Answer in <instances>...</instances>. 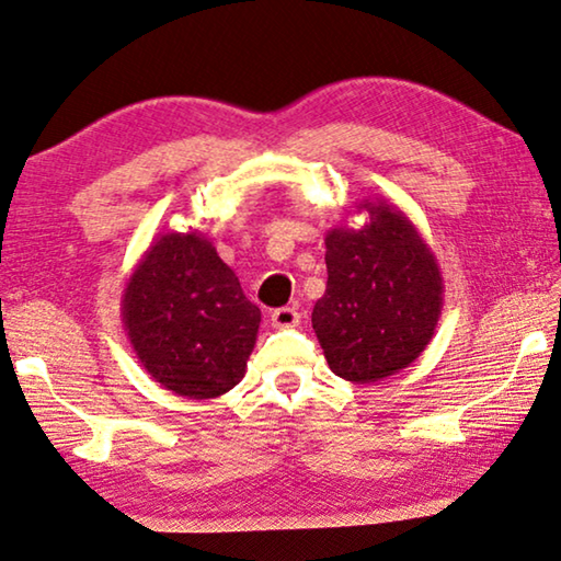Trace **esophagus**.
Here are the masks:
<instances>
[{
    "label": "esophagus",
    "instance_id": "esophagus-1",
    "mask_svg": "<svg viewBox=\"0 0 561 561\" xmlns=\"http://www.w3.org/2000/svg\"><path fill=\"white\" fill-rule=\"evenodd\" d=\"M271 323L275 329H296L300 323V313L296 308H278L271 313Z\"/></svg>",
    "mask_w": 561,
    "mask_h": 561
}]
</instances>
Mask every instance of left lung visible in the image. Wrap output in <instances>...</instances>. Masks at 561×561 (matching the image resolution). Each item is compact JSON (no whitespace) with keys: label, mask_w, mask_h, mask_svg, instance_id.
Here are the masks:
<instances>
[{"label":"left lung","mask_w":561,"mask_h":561,"mask_svg":"<svg viewBox=\"0 0 561 561\" xmlns=\"http://www.w3.org/2000/svg\"><path fill=\"white\" fill-rule=\"evenodd\" d=\"M356 213L368 215L364 226L325 236L329 283L310 321L333 374L370 383L426 351L444 308V278L407 213L378 197L358 201Z\"/></svg>","instance_id":"1"}]
</instances>
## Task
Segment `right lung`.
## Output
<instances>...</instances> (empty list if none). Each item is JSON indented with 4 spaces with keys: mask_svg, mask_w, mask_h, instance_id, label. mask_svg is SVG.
Returning <instances> with one entry per match:
<instances>
[{
    "mask_svg": "<svg viewBox=\"0 0 561 561\" xmlns=\"http://www.w3.org/2000/svg\"><path fill=\"white\" fill-rule=\"evenodd\" d=\"M123 325L154 383L183 399H218L245 376L261 308L203 232H162L119 300Z\"/></svg>",
    "mask_w": 561,
    "mask_h": 561,
    "instance_id": "obj_1",
    "label": "right lung"
}]
</instances>
